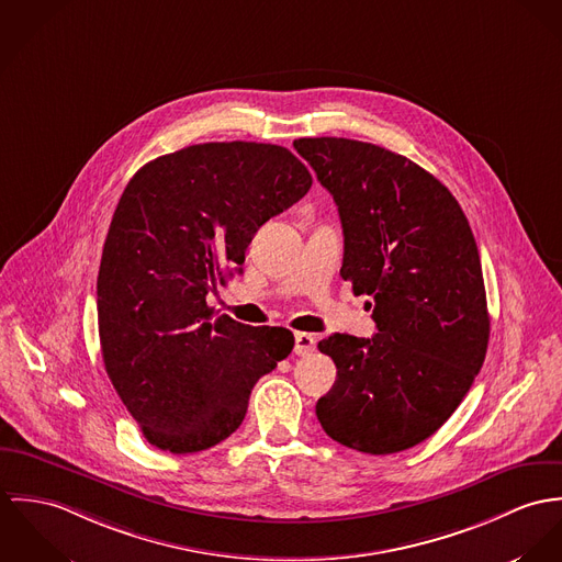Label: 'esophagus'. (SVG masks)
<instances>
[{"mask_svg":"<svg viewBox=\"0 0 562 562\" xmlns=\"http://www.w3.org/2000/svg\"><path fill=\"white\" fill-rule=\"evenodd\" d=\"M314 349H316V338L312 334H306V331L295 334V349L293 351L297 356H311Z\"/></svg>","mask_w":562,"mask_h":562,"instance_id":"1","label":"esophagus"}]
</instances>
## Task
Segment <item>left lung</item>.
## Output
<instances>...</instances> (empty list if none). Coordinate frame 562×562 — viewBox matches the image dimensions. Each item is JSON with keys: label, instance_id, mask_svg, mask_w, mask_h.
<instances>
[{"label": "left lung", "instance_id": "obj_1", "mask_svg": "<svg viewBox=\"0 0 562 562\" xmlns=\"http://www.w3.org/2000/svg\"><path fill=\"white\" fill-rule=\"evenodd\" d=\"M338 206L340 276L373 295V338L318 342L338 369L316 418L338 443L392 454L434 436L481 371L490 312L481 256L454 195L403 155L347 137H300Z\"/></svg>", "mask_w": 562, "mask_h": 562}]
</instances>
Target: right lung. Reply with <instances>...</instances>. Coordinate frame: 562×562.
<instances>
[{"instance_id":"add662e5","label":"right lung","mask_w":562,"mask_h":562,"mask_svg":"<svg viewBox=\"0 0 562 562\" xmlns=\"http://www.w3.org/2000/svg\"><path fill=\"white\" fill-rule=\"evenodd\" d=\"M312 186L284 146L209 142L135 172L97 280L105 371L148 443L188 454L235 434L251 387L295 345L286 327L215 316L206 295L241 271L256 231Z\"/></svg>"}]
</instances>
